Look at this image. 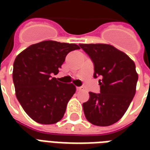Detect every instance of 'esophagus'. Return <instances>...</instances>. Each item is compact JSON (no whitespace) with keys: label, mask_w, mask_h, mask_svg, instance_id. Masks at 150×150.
<instances>
[{"label":"esophagus","mask_w":150,"mask_h":150,"mask_svg":"<svg viewBox=\"0 0 150 150\" xmlns=\"http://www.w3.org/2000/svg\"><path fill=\"white\" fill-rule=\"evenodd\" d=\"M76 90L78 91H82V90H83V88H82V87H77V88H76Z\"/></svg>","instance_id":"obj_1"}]
</instances>
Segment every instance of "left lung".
Listing matches in <instances>:
<instances>
[{
  "mask_svg": "<svg viewBox=\"0 0 150 150\" xmlns=\"http://www.w3.org/2000/svg\"><path fill=\"white\" fill-rule=\"evenodd\" d=\"M94 64V78L100 77V93L89 92L83 104L92 125L109 126L125 113L136 93L138 75L134 62L126 54L108 44H79Z\"/></svg>",
  "mask_w": 150,
  "mask_h": 150,
  "instance_id": "left-lung-1",
  "label": "left lung"
}]
</instances>
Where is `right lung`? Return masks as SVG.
<instances>
[{"instance_id":"right-lung-1","label":"right lung","mask_w":150,"mask_h":150,"mask_svg":"<svg viewBox=\"0 0 150 150\" xmlns=\"http://www.w3.org/2000/svg\"><path fill=\"white\" fill-rule=\"evenodd\" d=\"M79 49L74 43L49 40L31 45L16 57L13 70L16 96L34 121L51 125L63 117L76 88L52 75L59 73L67 54Z\"/></svg>"}]
</instances>
